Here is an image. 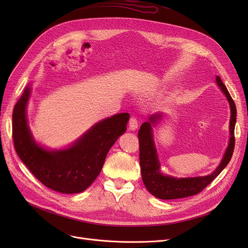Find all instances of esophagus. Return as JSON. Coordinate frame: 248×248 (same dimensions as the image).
<instances>
[{"label":"esophagus","instance_id":"esophagus-1","mask_svg":"<svg viewBox=\"0 0 248 248\" xmlns=\"http://www.w3.org/2000/svg\"><path fill=\"white\" fill-rule=\"evenodd\" d=\"M137 128H138V121L136 117L132 116L128 121V129L129 131H136Z\"/></svg>","mask_w":248,"mask_h":248}]
</instances>
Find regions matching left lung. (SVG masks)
I'll use <instances>...</instances> for the list:
<instances>
[{
	"label": "left lung",
	"instance_id": "1",
	"mask_svg": "<svg viewBox=\"0 0 248 248\" xmlns=\"http://www.w3.org/2000/svg\"><path fill=\"white\" fill-rule=\"evenodd\" d=\"M218 86L226 95L231 109L230 117V139L227 150L223 155V159L216 170L208 176L194 177V178H175L171 176L163 175L160 170V162L158 159L157 150L155 147L153 139L152 125L157 123L161 117V113H155L150 116L148 122L140 125L139 131V142H140V165L141 179L148 191L155 197L163 200H171L185 198L193 196L200 193L204 188L209 185L211 182L222 172L231 160L232 154L235 146V138H234V127L236 123V107L228 90L219 76L216 77Z\"/></svg>",
	"mask_w": 248,
	"mask_h": 248
}]
</instances>
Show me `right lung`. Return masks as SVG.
Segmentation results:
<instances>
[{
    "label": "right lung",
    "mask_w": 248,
    "mask_h": 248,
    "mask_svg": "<svg viewBox=\"0 0 248 248\" xmlns=\"http://www.w3.org/2000/svg\"><path fill=\"white\" fill-rule=\"evenodd\" d=\"M31 87L27 86L13 110L15 150L30 172L46 187L64 194L86 190L99 175L106 157L125 131L129 114L117 113L100 121L74 144L64 150L48 151L34 140L26 108Z\"/></svg>",
    "instance_id": "add662e5"
}]
</instances>
